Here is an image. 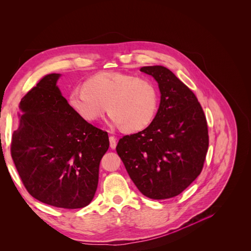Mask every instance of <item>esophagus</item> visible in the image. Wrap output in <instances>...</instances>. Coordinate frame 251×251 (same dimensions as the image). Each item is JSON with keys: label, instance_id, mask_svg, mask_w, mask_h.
<instances>
[{"label": "esophagus", "instance_id": "esophagus-1", "mask_svg": "<svg viewBox=\"0 0 251 251\" xmlns=\"http://www.w3.org/2000/svg\"><path fill=\"white\" fill-rule=\"evenodd\" d=\"M109 139H110V147H111V149H115L116 145H117V139L114 136H110Z\"/></svg>", "mask_w": 251, "mask_h": 251}]
</instances>
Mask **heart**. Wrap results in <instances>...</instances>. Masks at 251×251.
I'll return each instance as SVG.
<instances>
[{"label": "heart", "mask_w": 251, "mask_h": 251, "mask_svg": "<svg viewBox=\"0 0 251 251\" xmlns=\"http://www.w3.org/2000/svg\"><path fill=\"white\" fill-rule=\"evenodd\" d=\"M69 101L83 120L95 122L108 110L114 125L121 126L126 132H136L153 121L158 94L154 83L148 78L112 72L87 79L85 88L71 92Z\"/></svg>", "instance_id": "heart-1"}]
</instances>
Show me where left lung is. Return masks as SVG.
Returning a JSON list of instances; mask_svg holds the SVG:
<instances>
[{"label": "left lung", "instance_id": "obj_1", "mask_svg": "<svg viewBox=\"0 0 251 251\" xmlns=\"http://www.w3.org/2000/svg\"><path fill=\"white\" fill-rule=\"evenodd\" d=\"M158 82L160 104L153 121L116 147L130 178L147 198L179 195L201 174L209 135L206 116L195 94L169 69L143 66Z\"/></svg>", "mask_w": 251, "mask_h": 251}]
</instances>
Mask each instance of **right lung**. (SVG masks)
<instances>
[{"mask_svg": "<svg viewBox=\"0 0 251 251\" xmlns=\"http://www.w3.org/2000/svg\"><path fill=\"white\" fill-rule=\"evenodd\" d=\"M59 74L43 76L20 102L11 155L27 192L63 209L88 206L109 148L108 133L83 120L56 86Z\"/></svg>", "mask_w": 251, "mask_h": 251, "instance_id": "obj_1", "label": "right lung"}]
</instances>
